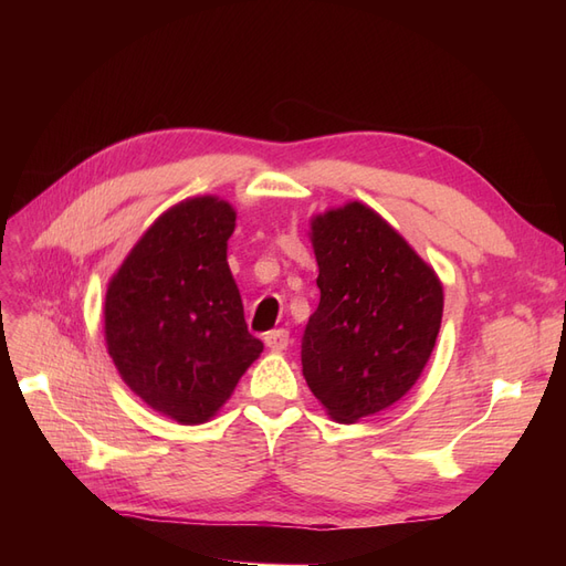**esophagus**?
Here are the masks:
<instances>
[{
  "mask_svg": "<svg viewBox=\"0 0 566 566\" xmlns=\"http://www.w3.org/2000/svg\"><path fill=\"white\" fill-rule=\"evenodd\" d=\"M287 342H290V335H287V331H283V328L269 331V333L264 335V345H266L269 349H273V352H283V349L287 347Z\"/></svg>",
  "mask_w": 566,
  "mask_h": 566,
  "instance_id": "obj_1",
  "label": "esophagus"
}]
</instances>
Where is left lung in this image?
<instances>
[{
  "instance_id": "8db88e82",
  "label": "left lung",
  "mask_w": 566,
  "mask_h": 566,
  "mask_svg": "<svg viewBox=\"0 0 566 566\" xmlns=\"http://www.w3.org/2000/svg\"><path fill=\"white\" fill-rule=\"evenodd\" d=\"M318 310L302 337V373L337 422L380 413L413 387L441 328L434 269L364 202L312 219Z\"/></svg>"
}]
</instances>
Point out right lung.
<instances>
[{"instance_id":"right-lung-1","label":"right lung","mask_w":566,"mask_h":566,"mask_svg":"<svg viewBox=\"0 0 566 566\" xmlns=\"http://www.w3.org/2000/svg\"><path fill=\"white\" fill-rule=\"evenodd\" d=\"M235 212L214 196L160 214L106 290V345L136 397L181 424L208 422L264 345L248 333L227 262Z\"/></svg>"}]
</instances>
